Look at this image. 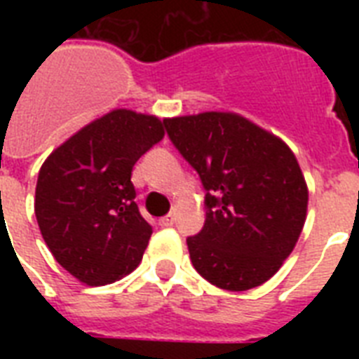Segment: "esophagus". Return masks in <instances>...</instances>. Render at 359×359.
Here are the masks:
<instances>
[{"label": "esophagus", "mask_w": 359, "mask_h": 359, "mask_svg": "<svg viewBox=\"0 0 359 359\" xmlns=\"http://www.w3.org/2000/svg\"><path fill=\"white\" fill-rule=\"evenodd\" d=\"M158 224H160V227H171V225L175 224V214L169 212L168 216H163V218L158 219Z\"/></svg>", "instance_id": "34e87169"}]
</instances>
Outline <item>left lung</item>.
Wrapping results in <instances>:
<instances>
[{
	"instance_id": "left-lung-1",
	"label": "left lung",
	"mask_w": 359,
	"mask_h": 359,
	"mask_svg": "<svg viewBox=\"0 0 359 359\" xmlns=\"http://www.w3.org/2000/svg\"><path fill=\"white\" fill-rule=\"evenodd\" d=\"M163 123L207 190L205 225L186 240L194 268L225 290L240 292L268 281L306 224L309 191L294 152L278 135L231 111Z\"/></svg>"
}]
</instances>
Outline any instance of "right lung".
<instances>
[{"label": "right lung", "instance_id": "obj_1", "mask_svg": "<svg viewBox=\"0 0 359 359\" xmlns=\"http://www.w3.org/2000/svg\"><path fill=\"white\" fill-rule=\"evenodd\" d=\"M154 115L111 109L44 160L35 216L55 261L81 283L98 287L134 272L152 227L135 205L132 168L163 137Z\"/></svg>", "mask_w": 359, "mask_h": 359}]
</instances>
